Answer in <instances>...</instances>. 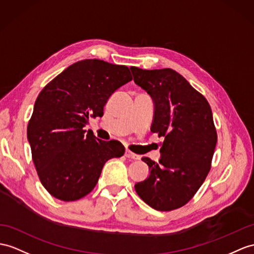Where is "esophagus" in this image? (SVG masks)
Masks as SVG:
<instances>
[{
    "label": "esophagus",
    "mask_w": 254,
    "mask_h": 254,
    "mask_svg": "<svg viewBox=\"0 0 254 254\" xmlns=\"http://www.w3.org/2000/svg\"><path fill=\"white\" fill-rule=\"evenodd\" d=\"M125 156L128 157V158H132V159H139L140 158L139 155H137V154H134V153H132L131 151H129V150H126Z\"/></svg>",
    "instance_id": "esophagus-1"
}]
</instances>
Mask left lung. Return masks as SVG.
I'll list each match as a JSON object with an SVG mask.
<instances>
[{"instance_id":"8db88e82","label":"left lung","mask_w":254,"mask_h":254,"mask_svg":"<svg viewBox=\"0 0 254 254\" xmlns=\"http://www.w3.org/2000/svg\"><path fill=\"white\" fill-rule=\"evenodd\" d=\"M134 83L155 102L152 132L165 140L159 162L148 157L150 176L134 185L140 198L159 211H171L193 198L211 168L218 134L207 99L175 70L131 66Z\"/></svg>"}]
</instances>
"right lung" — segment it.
I'll use <instances>...</instances> for the list:
<instances>
[{"mask_svg":"<svg viewBox=\"0 0 254 254\" xmlns=\"http://www.w3.org/2000/svg\"><path fill=\"white\" fill-rule=\"evenodd\" d=\"M132 79L128 66L85 59L67 66L39 94L27 135L36 172L49 194L64 201L94 190L109 159L125 147L103 141L83 127L103 115L108 99Z\"/></svg>","mask_w":254,"mask_h":254,"instance_id":"right-lung-1","label":"right lung"}]
</instances>
